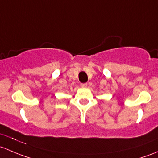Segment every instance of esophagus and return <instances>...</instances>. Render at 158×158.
Returning <instances> with one entry per match:
<instances>
[{"mask_svg": "<svg viewBox=\"0 0 158 158\" xmlns=\"http://www.w3.org/2000/svg\"><path fill=\"white\" fill-rule=\"evenodd\" d=\"M81 87H83V88H85V87H87V83H84V84H81Z\"/></svg>", "mask_w": 158, "mask_h": 158, "instance_id": "obj_1", "label": "esophagus"}]
</instances>
